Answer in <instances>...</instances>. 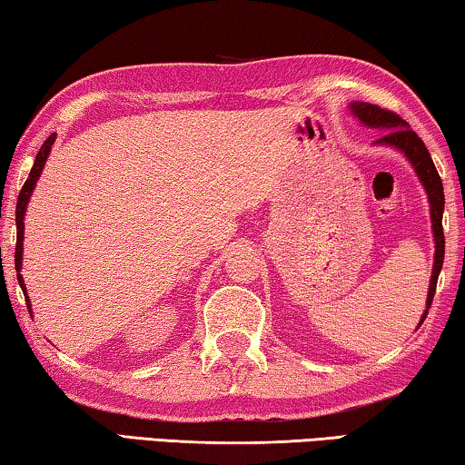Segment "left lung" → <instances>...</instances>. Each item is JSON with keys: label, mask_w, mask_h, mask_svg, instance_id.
<instances>
[{"label": "left lung", "mask_w": 465, "mask_h": 465, "mask_svg": "<svg viewBox=\"0 0 465 465\" xmlns=\"http://www.w3.org/2000/svg\"><path fill=\"white\" fill-rule=\"evenodd\" d=\"M350 111L352 115L361 121V124L377 129H385V134L379 138L375 143L379 146H391L400 150L404 154L410 164L414 166L418 179L426 189V195H429L430 203V223H432V237H435V265H432V276H430V286H429V296H426V309L422 313L420 327L424 323L426 315H429V309L435 299L437 291V280L440 268H443V257H445V234H443V208H445V195H443V183H440L439 173L435 169V163L426 150L424 142L418 138L416 132L408 127V124L395 113L381 109V106L371 104V103H352L350 104Z\"/></svg>", "instance_id": "8db88e82"}]
</instances>
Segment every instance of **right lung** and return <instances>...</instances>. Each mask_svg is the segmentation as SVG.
Here are the masks:
<instances>
[{
    "label": "right lung",
    "mask_w": 465,
    "mask_h": 465,
    "mask_svg": "<svg viewBox=\"0 0 465 465\" xmlns=\"http://www.w3.org/2000/svg\"><path fill=\"white\" fill-rule=\"evenodd\" d=\"M53 143H55V134H51L49 138L45 140L43 146H41L39 154H36V158H35L33 169H30V173H28V179H26V183L20 189L18 203H16V228H18V232H16V253H14V257H16V262H14V263H16V272H18V284H20L22 292H25V294H26V288H25V280H22V273H20V270H22V239H25V214H26V205L30 202V193H33L36 181H39V177H41L43 166H45V163H47V156H49ZM25 299H26L28 311H30L28 296H25ZM30 313H33V311H30Z\"/></svg>",
    "instance_id": "obj_1"
}]
</instances>
